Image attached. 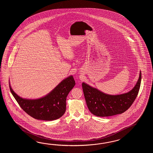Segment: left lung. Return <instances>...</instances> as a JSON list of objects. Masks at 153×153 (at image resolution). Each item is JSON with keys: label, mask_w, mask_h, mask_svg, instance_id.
<instances>
[{"label": "left lung", "mask_w": 153, "mask_h": 153, "mask_svg": "<svg viewBox=\"0 0 153 153\" xmlns=\"http://www.w3.org/2000/svg\"><path fill=\"white\" fill-rule=\"evenodd\" d=\"M142 79L140 71L139 78L133 88L122 94H107L85 82L82 87L88 108L95 116L105 117L122 114L127 111L135 100L140 90Z\"/></svg>", "instance_id": "left-lung-1"}]
</instances>
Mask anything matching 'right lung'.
Wrapping results in <instances>:
<instances>
[{"instance_id": "obj_1", "label": "right lung", "mask_w": 153, "mask_h": 153, "mask_svg": "<svg viewBox=\"0 0 153 153\" xmlns=\"http://www.w3.org/2000/svg\"><path fill=\"white\" fill-rule=\"evenodd\" d=\"M75 85L73 75H70L45 96L36 99H27L17 94L9 81L10 91L23 111L36 119L45 121L58 119L65 114L67 97Z\"/></svg>"}]
</instances>
